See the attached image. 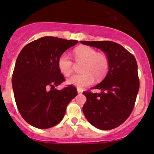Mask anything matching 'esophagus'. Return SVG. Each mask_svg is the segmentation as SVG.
I'll use <instances>...</instances> for the list:
<instances>
[{
    "label": "esophagus",
    "mask_w": 154,
    "mask_h": 154,
    "mask_svg": "<svg viewBox=\"0 0 154 154\" xmlns=\"http://www.w3.org/2000/svg\"><path fill=\"white\" fill-rule=\"evenodd\" d=\"M77 92H78V93H79V94H81L82 92H83V90H82V89H81V88H77Z\"/></svg>",
    "instance_id": "34e87169"
}]
</instances>
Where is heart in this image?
I'll return each instance as SVG.
<instances>
[{
  "mask_svg": "<svg viewBox=\"0 0 154 154\" xmlns=\"http://www.w3.org/2000/svg\"><path fill=\"white\" fill-rule=\"evenodd\" d=\"M75 61L84 62L81 74L73 75L67 79V83L79 88H83L93 83L94 78L100 81L108 72L109 62L106 54L98 53L96 50L88 46H81L74 50ZM58 68L63 75L69 76L73 71V62L66 53L60 55Z\"/></svg>",
  "mask_w": 154,
  "mask_h": 154,
  "instance_id": "b5f03b06",
  "label": "heart"
}]
</instances>
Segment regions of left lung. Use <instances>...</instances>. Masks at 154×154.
Returning <instances> with one entry per match:
<instances>
[{
    "instance_id": "obj_1",
    "label": "left lung",
    "mask_w": 154,
    "mask_h": 154,
    "mask_svg": "<svg viewBox=\"0 0 154 154\" xmlns=\"http://www.w3.org/2000/svg\"><path fill=\"white\" fill-rule=\"evenodd\" d=\"M98 48L109 59L108 73L92 89L100 93L83 92L87 100L83 106L88 122L100 130L117 128L129 117L137 95L140 81L134 57L123 46L112 41H81Z\"/></svg>"
}]
</instances>
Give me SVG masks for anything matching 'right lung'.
Returning a JSON list of instances; mask_svg holds the SVG:
<instances>
[{"mask_svg": "<svg viewBox=\"0 0 154 154\" xmlns=\"http://www.w3.org/2000/svg\"><path fill=\"white\" fill-rule=\"evenodd\" d=\"M78 43L45 36L27 44L19 54L12 74V89L21 116L33 127L47 129L57 125L67 105L77 95L71 85L60 90L54 88L65 81L58 68L59 57Z\"/></svg>", "mask_w": 154, "mask_h": 154, "instance_id": "obj_1", "label": "right lung"}]
</instances>
